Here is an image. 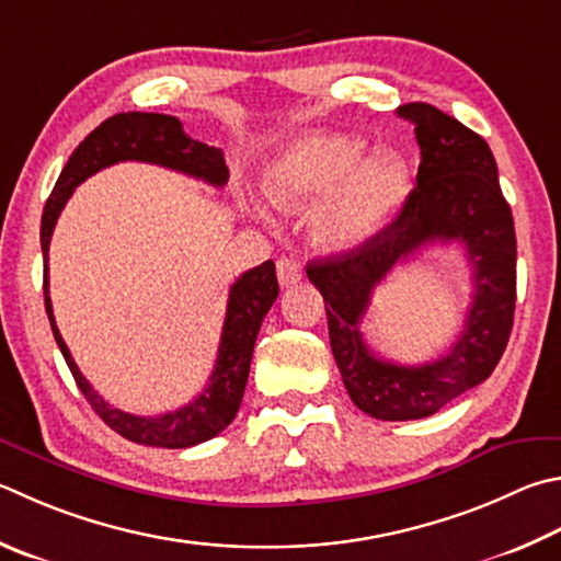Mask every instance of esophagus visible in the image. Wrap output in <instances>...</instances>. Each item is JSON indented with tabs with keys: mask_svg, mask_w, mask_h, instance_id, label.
Wrapping results in <instances>:
<instances>
[{
	"mask_svg": "<svg viewBox=\"0 0 561 561\" xmlns=\"http://www.w3.org/2000/svg\"><path fill=\"white\" fill-rule=\"evenodd\" d=\"M301 264L294 257H282L277 262V279L282 287H291V284L301 282Z\"/></svg>",
	"mask_w": 561,
	"mask_h": 561,
	"instance_id": "esophagus-1",
	"label": "esophagus"
}]
</instances>
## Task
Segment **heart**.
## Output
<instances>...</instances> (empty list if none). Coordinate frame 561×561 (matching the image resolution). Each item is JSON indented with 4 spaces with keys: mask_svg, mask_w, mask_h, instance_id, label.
Returning <instances> with one entry per match:
<instances>
[{
    "mask_svg": "<svg viewBox=\"0 0 561 561\" xmlns=\"http://www.w3.org/2000/svg\"><path fill=\"white\" fill-rule=\"evenodd\" d=\"M353 135H307L264 169L262 191L274 206L304 213L321 198L313 238L329 250H353L387 226L412 188V171L394 149L365 157Z\"/></svg>",
    "mask_w": 561,
    "mask_h": 561,
    "instance_id": "obj_1",
    "label": "heart"
}]
</instances>
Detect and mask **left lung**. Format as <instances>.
<instances>
[{"instance_id": "1", "label": "left lung", "mask_w": 561, "mask_h": 561, "mask_svg": "<svg viewBox=\"0 0 561 561\" xmlns=\"http://www.w3.org/2000/svg\"><path fill=\"white\" fill-rule=\"evenodd\" d=\"M397 115L414 125L422 154L400 216L363 245L307 267L323 294L345 390L358 410L382 422L422 420L491 378L515 316V222L491 147L434 105L407 103ZM454 239L474 267V301L462 335L439 362L397 366L378 359L357 331L371 289L424 244Z\"/></svg>"}]
</instances>
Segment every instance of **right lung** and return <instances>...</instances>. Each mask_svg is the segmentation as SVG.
<instances>
[{"label":"right lung","mask_w":561,"mask_h":561,"mask_svg":"<svg viewBox=\"0 0 561 561\" xmlns=\"http://www.w3.org/2000/svg\"><path fill=\"white\" fill-rule=\"evenodd\" d=\"M117 161H147V164L181 171V174L201 179L218 188L228 183V167L222 151L203 145L198 139H191L183 131L179 117L159 115V112H119V115H112L80 141L78 149L66 161L64 171H60L56 186L46 201L44 216H41L46 313L54 339L60 353H64L70 373H73L80 392L85 394V400L98 412L100 420L125 439L145 446H161V449H186V446L213 439L236 420L242 394H245L254 341H257L262 319L267 316L279 294L277 272H274V262L267 260L260 267L242 274L230 287L216 368L210 373L208 387H203L196 400L176 412L159 416H137L110 407L93 390V385L85 380V375L78 370L66 341L60 339L48 297V245L60 210L73 196L76 186L98 174L100 169L117 164Z\"/></svg>","instance_id":"right-lung-1"}]
</instances>
